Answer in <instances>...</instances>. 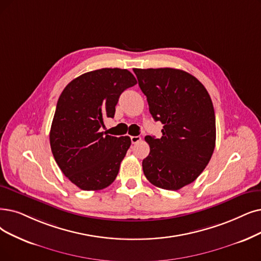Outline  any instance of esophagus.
<instances>
[{
    "label": "esophagus",
    "mask_w": 261,
    "mask_h": 261,
    "mask_svg": "<svg viewBox=\"0 0 261 261\" xmlns=\"http://www.w3.org/2000/svg\"><path fill=\"white\" fill-rule=\"evenodd\" d=\"M130 140H132V143L135 144V143H137V142H139L141 140V137L140 136H132Z\"/></svg>",
    "instance_id": "34e87169"
}]
</instances>
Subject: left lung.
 <instances>
[{
  "instance_id": "obj_1",
  "label": "left lung",
  "mask_w": 261,
  "mask_h": 261,
  "mask_svg": "<svg viewBox=\"0 0 261 261\" xmlns=\"http://www.w3.org/2000/svg\"><path fill=\"white\" fill-rule=\"evenodd\" d=\"M155 121L164 124L161 138L145 136L149 155L143 173L153 185L178 191L194 182L215 148V113L209 93L193 75L175 68H135Z\"/></svg>"
}]
</instances>
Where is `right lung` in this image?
Instances as JSON below:
<instances>
[{
	"mask_svg": "<svg viewBox=\"0 0 261 261\" xmlns=\"http://www.w3.org/2000/svg\"><path fill=\"white\" fill-rule=\"evenodd\" d=\"M136 83L127 69L101 68L70 81L60 95L50 147L62 172L80 190H102L116 180L132 141L100 127L114 117L122 92Z\"/></svg>",
	"mask_w": 261,
	"mask_h": 261,
	"instance_id": "add662e5",
	"label": "right lung"
}]
</instances>
